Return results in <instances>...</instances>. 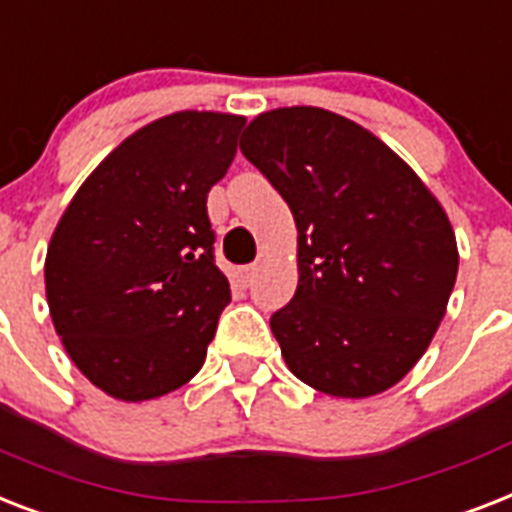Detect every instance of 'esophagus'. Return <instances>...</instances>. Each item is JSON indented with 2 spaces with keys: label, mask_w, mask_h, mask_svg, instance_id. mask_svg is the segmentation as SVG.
I'll list each match as a JSON object with an SVG mask.
<instances>
[{
  "label": "esophagus",
  "mask_w": 512,
  "mask_h": 512,
  "mask_svg": "<svg viewBox=\"0 0 512 512\" xmlns=\"http://www.w3.org/2000/svg\"><path fill=\"white\" fill-rule=\"evenodd\" d=\"M255 276H257V265H247V268L236 270V278H239V284L242 286L252 284V281H255Z\"/></svg>",
  "instance_id": "esophagus-1"
}]
</instances>
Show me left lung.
<instances>
[{
    "mask_svg": "<svg viewBox=\"0 0 512 512\" xmlns=\"http://www.w3.org/2000/svg\"><path fill=\"white\" fill-rule=\"evenodd\" d=\"M242 155L297 226V292L270 318L289 371L344 400L392 389L429 350L458 276L442 202L376 134L323 107L260 112Z\"/></svg>",
    "mask_w": 512,
    "mask_h": 512,
    "instance_id": "8db88e82",
    "label": "left lung"
}]
</instances>
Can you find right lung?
I'll return each instance as SVG.
<instances>
[{"label":"right lung","mask_w":512,"mask_h":512,"mask_svg":"<svg viewBox=\"0 0 512 512\" xmlns=\"http://www.w3.org/2000/svg\"><path fill=\"white\" fill-rule=\"evenodd\" d=\"M244 115L181 110L123 139L57 220L44 260L49 315L91 384L147 402L197 376L231 302L213 260L207 191Z\"/></svg>","instance_id":"obj_1"}]
</instances>
